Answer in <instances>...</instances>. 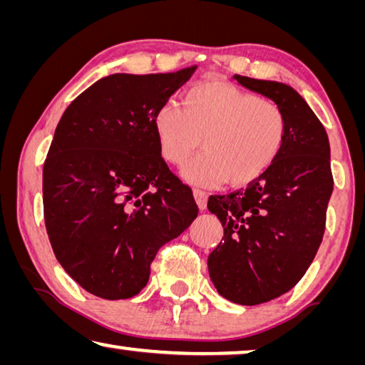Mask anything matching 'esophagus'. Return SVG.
<instances>
[{"instance_id":"1","label":"esophagus","mask_w":365,"mask_h":365,"mask_svg":"<svg viewBox=\"0 0 365 365\" xmlns=\"http://www.w3.org/2000/svg\"><path fill=\"white\" fill-rule=\"evenodd\" d=\"M193 196H195V201H196V205H198V207L201 211L203 210H206V200H207V196H206V193L203 192V190H193Z\"/></svg>"}]
</instances>
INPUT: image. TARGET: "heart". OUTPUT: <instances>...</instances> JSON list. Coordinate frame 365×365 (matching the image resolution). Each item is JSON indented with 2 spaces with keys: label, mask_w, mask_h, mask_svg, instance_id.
Here are the masks:
<instances>
[{
  "label": "heart",
  "mask_w": 365,
  "mask_h": 365,
  "mask_svg": "<svg viewBox=\"0 0 365 365\" xmlns=\"http://www.w3.org/2000/svg\"><path fill=\"white\" fill-rule=\"evenodd\" d=\"M154 130L167 162L182 165L200 148L205 154L182 175L192 183L221 180L247 185L269 169L284 146L287 120L279 106L224 83H201L154 115Z\"/></svg>",
  "instance_id": "1"
}]
</instances>
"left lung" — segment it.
I'll return each mask as SVG.
<instances>
[{"label":"left lung","mask_w":365,"mask_h":365,"mask_svg":"<svg viewBox=\"0 0 365 365\" xmlns=\"http://www.w3.org/2000/svg\"><path fill=\"white\" fill-rule=\"evenodd\" d=\"M234 79L273 101L287 120L284 146L269 169L247 188L207 200L224 227L207 257L212 284L230 302L258 305L291 291L314 262L333 175L327 131L297 91L240 74Z\"/></svg>","instance_id":"8db88e82"}]
</instances>
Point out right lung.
<instances>
[{
  "label": "right lung",
  "instance_id": "obj_1",
  "mask_svg": "<svg viewBox=\"0 0 365 365\" xmlns=\"http://www.w3.org/2000/svg\"><path fill=\"white\" fill-rule=\"evenodd\" d=\"M110 74L69 103L43 164V217L63 269L94 296H136L159 248L198 216L160 155L154 115L192 78Z\"/></svg>",
  "mask_w": 365,
  "mask_h": 365
}]
</instances>
